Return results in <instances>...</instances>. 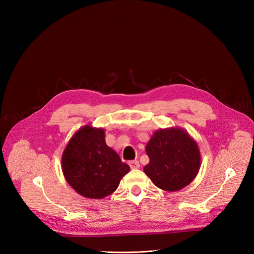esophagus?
I'll list each match as a JSON object with an SVG mask.
<instances>
[{
    "label": "esophagus",
    "instance_id": "34e87169",
    "mask_svg": "<svg viewBox=\"0 0 254 254\" xmlns=\"http://www.w3.org/2000/svg\"><path fill=\"white\" fill-rule=\"evenodd\" d=\"M128 166L131 167V169H137L139 168V163L137 160H131L128 161Z\"/></svg>",
    "mask_w": 254,
    "mask_h": 254
}]
</instances>
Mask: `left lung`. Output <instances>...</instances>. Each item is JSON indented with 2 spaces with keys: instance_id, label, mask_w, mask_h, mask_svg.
Listing matches in <instances>:
<instances>
[{
  "instance_id": "8db88e82",
  "label": "left lung",
  "mask_w": 254,
  "mask_h": 254,
  "mask_svg": "<svg viewBox=\"0 0 254 254\" xmlns=\"http://www.w3.org/2000/svg\"><path fill=\"white\" fill-rule=\"evenodd\" d=\"M145 150L149 163L144 172L161 190L176 192L186 188L195 179L201 167L196 141L181 127L155 131Z\"/></svg>"
}]
</instances>
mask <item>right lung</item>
<instances>
[{
    "instance_id": "1",
    "label": "right lung",
    "mask_w": 254,
    "mask_h": 254,
    "mask_svg": "<svg viewBox=\"0 0 254 254\" xmlns=\"http://www.w3.org/2000/svg\"><path fill=\"white\" fill-rule=\"evenodd\" d=\"M64 178L79 195L101 199L117 190L130 167L105 141V130L90 124L80 127L62 154Z\"/></svg>"
}]
</instances>
